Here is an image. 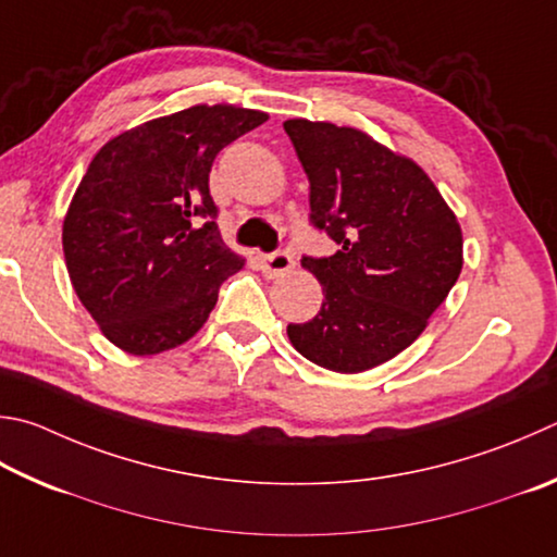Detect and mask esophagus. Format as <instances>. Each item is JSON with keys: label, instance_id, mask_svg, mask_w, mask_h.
<instances>
[{"label": "esophagus", "instance_id": "esophagus-1", "mask_svg": "<svg viewBox=\"0 0 557 557\" xmlns=\"http://www.w3.org/2000/svg\"><path fill=\"white\" fill-rule=\"evenodd\" d=\"M292 268H295V258H292L289 250H277L262 258V270H265L268 277L287 275Z\"/></svg>", "mask_w": 557, "mask_h": 557}]
</instances>
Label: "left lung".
<instances>
[{"label":"left lung","instance_id":"left-lung-1","mask_svg":"<svg viewBox=\"0 0 557 557\" xmlns=\"http://www.w3.org/2000/svg\"><path fill=\"white\" fill-rule=\"evenodd\" d=\"M285 131L309 177L311 224L338 244L301 260L323 301L311 321L289 323V343L333 372L377 368L421 336L458 280V216L421 165L366 131L309 119Z\"/></svg>","mask_w":557,"mask_h":557}]
</instances>
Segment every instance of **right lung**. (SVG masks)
Wrapping results in <instances>:
<instances>
[{
	"instance_id": "1",
	"label": "right lung",
	"mask_w": 557,
	"mask_h": 557,
	"mask_svg": "<svg viewBox=\"0 0 557 557\" xmlns=\"http://www.w3.org/2000/svg\"><path fill=\"white\" fill-rule=\"evenodd\" d=\"M265 111L195 104L121 131L99 148L70 201L63 252L75 295L99 331L131 356L187 343L246 265L216 226L209 195L221 148Z\"/></svg>"
}]
</instances>
